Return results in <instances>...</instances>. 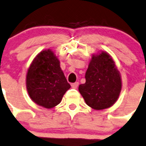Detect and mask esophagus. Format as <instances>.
Returning a JSON list of instances; mask_svg holds the SVG:
<instances>
[{"label": "esophagus", "mask_w": 146, "mask_h": 146, "mask_svg": "<svg viewBox=\"0 0 146 146\" xmlns=\"http://www.w3.org/2000/svg\"><path fill=\"white\" fill-rule=\"evenodd\" d=\"M79 83L78 82H76L73 83V84H71V86H72V88H74V89H76V88H78V86H79Z\"/></svg>", "instance_id": "esophagus-1"}]
</instances>
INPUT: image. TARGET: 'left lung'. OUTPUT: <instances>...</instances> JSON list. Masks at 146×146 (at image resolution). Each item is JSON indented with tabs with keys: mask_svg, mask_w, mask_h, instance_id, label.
I'll return each instance as SVG.
<instances>
[{
	"mask_svg": "<svg viewBox=\"0 0 146 146\" xmlns=\"http://www.w3.org/2000/svg\"><path fill=\"white\" fill-rule=\"evenodd\" d=\"M79 90L88 106L102 110L116 102L122 88L120 74L107 52L93 56Z\"/></svg>",
	"mask_w": 146,
	"mask_h": 146,
	"instance_id": "left-lung-1",
	"label": "left lung"
}]
</instances>
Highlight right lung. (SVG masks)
<instances>
[{
    "label": "right lung",
    "mask_w": 146,
    "mask_h": 146,
    "mask_svg": "<svg viewBox=\"0 0 146 146\" xmlns=\"http://www.w3.org/2000/svg\"><path fill=\"white\" fill-rule=\"evenodd\" d=\"M70 88L56 55L50 50L40 52L27 75V89L32 100L42 107L52 108L61 102Z\"/></svg>",
    "instance_id": "add662e5"
}]
</instances>
